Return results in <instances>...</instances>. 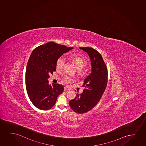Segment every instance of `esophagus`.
Wrapping results in <instances>:
<instances>
[{"mask_svg":"<svg viewBox=\"0 0 146 146\" xmlns=\"http://www.w3.org/2000/svg\"><path fill=\"white\" fill-rule=\"evenodd\" d=\"M70 90V89L68 88V87H66L64 88V90H65V91H66Z\"/></svg>","mask_w":146,"mask_h":146,"instance_id":"34e87169","label":"esophagus"}]
</instances>
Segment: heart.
Masks as SVG:
<instances>
[{
    "label": "heart",
    "instance_id": "obj_1",
    "mask_svg": "<svg viewBox=\"0 0 146 146\" xmlns=\"http://www.w3.org/2000/svg\"><path fill=\"white\" fill-rule=\"evenodd\" d=\"M70 58L74 61L78 69H82L86 65V61L84 58L82 57L78 54H74L70 56ZM65 62V59L63 57H60L58 58L56 62V66L58 69H61L63 68ZM63 82L66 84H70L73 81V79L68 76H65L63 78Z\"/></svg>",
    "mask_w": 146,
    "mask_h": 146
}]
</instances>
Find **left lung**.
Wrapping results in <instances>:
<instances>
[{
	"mask_svg": "<svg viewBox=\"0 0 146 146\" xmlns=\"http://www.w3.org/2000/svg\"><path fill=\"white\" fill-rule=\"evenodd\" d=\"M87 52L91 64V72L85 78L83 93L76 94L74 99L69 102L72 111L78 113H86L98 104L107 85V68L101 55L91 47H80Z\"/></svg>",
	"mask_w": 146,
	"mask_h": 146,
	"instance_id": "obj_1",
	"label": "left lung"
}]
</instances>
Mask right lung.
Listing matches in <instances>:
<instances>
[{
  "instance_id": "add662e5",
  "label": "right lung",
  "mask_w": 146,
  "mask_h": 146,
  "mask_svg": "<svg viewBox=\"0 0 146 146\" xmlns=\"http://www.w3.org/2000/svg\"><path fill=\"white\" fill-rule=\"evenodd\" d=\"M73 48L49 42L33 51L26 68V86L30 100L38 109L52 108L63 92V85L49 84L48 78L56 70L58 58Z\"/></svg>"
}]
</instances>
